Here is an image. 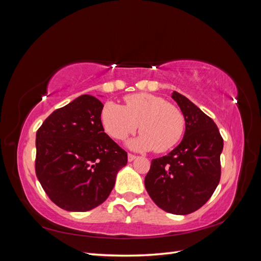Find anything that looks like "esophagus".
Here are the masks:
<instances>
[{
  "instance_id": "esophagus-1",
  "label": "esophagus",
  "mask_w": 261,
  "mask_h": 261,
  "mask_svg": "<svg viewBox=\"0 0 261 261\" xmlns=\"http://www.w3.org/2000/svg\"><path fill=\"white\" fill-rule=\"evenodd\" d=\"M136 158H137V155L132 154V153H128V160H129V161H133Z\"/></svg>"
}]
</instances>
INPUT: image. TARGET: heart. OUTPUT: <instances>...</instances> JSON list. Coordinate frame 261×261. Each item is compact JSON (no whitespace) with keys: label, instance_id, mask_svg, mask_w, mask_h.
Listing matches in <instances>:
<instances>
[{"label":"heart","instance_id":"obj_1","mask_svg":"<svg viewBox=\"0 0 261 261\" xmlns=\"http://www.w3.org/2000/svg\"><path fill=\"white\" fill-rule=\"evenodd\" d=\"M124 107L109 101L101 111V123L116 140H124L140 125V136L129 142L136 150L166 152L182 138L186 120L179 108L161 96L149 93L131 94L124 98Z\"/></svg>","mask_w":261,"mask_h":261}]
</instances>
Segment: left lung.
Instances as JSON below:
<instances>
[{
	"instance_id": "1",
	"label": "left lung",
	"mask_w": 261,
	"mask_h": 261,
	"mask_svg": "<svg viewBox=\"0 0 261 261\" xmlns=\"http://www.w3.org/2000/svg\"><path fill=\"white\" fill-rule=\"evenodd\" d=\"M186 120L182 141L170 153L151 161L144 186L153 202L173 215L195 213L213 196L220 181L223 139L214 120L173 91Z\"/></svg>"
}]
</instances>
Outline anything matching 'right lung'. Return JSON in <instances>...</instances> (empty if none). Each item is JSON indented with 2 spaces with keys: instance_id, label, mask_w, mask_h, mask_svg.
Here are the masks:
<instances>
[{
  "instance_id": "obj_1",
  "label": "right lung",
  "mask_w": 261,
  "mask_h": 261,
  "mask_svg": "<svg viewBox=\"0 0 261 261\" xmlns=\"http://www.w3.org/2000/svg\"><path fill=\"white\" fill-rule=\"evenodd\" d=\"M103 105L83 94L57 109L36 131L35 173L58 207L89 211L105 202L128 154L101 123Z\"/></svg>"
}]
</instances>
